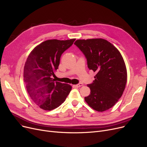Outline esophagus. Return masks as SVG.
<instances>
[{
  "mask_svg": "<svg viewBox=\"0 0 147 147\" xmlns=\"http://www.w3.org/2000/svg\"><path fill=\"white\" fill-rule=\"evenodd\" d=\"M82 86H83V83H79L78 84H76V85H74V86H76L77 88H80V87H81Z\"/></svg>",
  "mask_w": 147,
  "mask_h": 147,
  "instance_id": "obj_1",
  "label": "esophagus"
}]
</instances>
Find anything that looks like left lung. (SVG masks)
<instances>
[{
  "instance_id": "obj_1",
  "label": "left lung",
  "mask_w": 147,
  "mask_h": 147,
  "mask_svg": "<svg viewBox=\"0 0 147 147\" xmlns=\"http://www.w3.org/2000/svg\"><path fill=\"white\" fill-rule=\"evenodd\" d=\"M74 44L85 55L88 68L96 73L94 82L87 85L90 94L84 100L97 111L111 109L122 96L127 82L126 67L120 52L101 38L77 40Z\"/></svg>"
}]
</instances>
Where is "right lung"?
I'll return each mask as SVG.
<instances>
[{
	"label": "right lung",
	"mask_w": 147,
	"mask_h": 147,
	"mask_svg": "<svg viewBox=\"0 0 147 147\" xmlns=\"http://www.w3.org/2000/svg\"><path fill=\"white\" fill-rule=\"evenodd\" d=\"M75 40H47L36 46L27 58L24 68L26 88L34 102L44 110L59 107L71 90V85L55 82L52 77L58 68L61 55Z\"/></svg>",
	"instance_id": "right-lung-1"
}]
</instances>
